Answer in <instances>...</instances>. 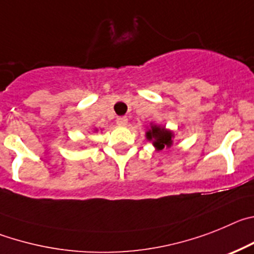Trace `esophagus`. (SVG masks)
Here are the masks:
<instances>
[{"label":"esophagus","instance_id":"34e87169","mask_svg":"<svg viewBox=\"0 0 254 254\" xmlns=\"http://www.w3.org/2000/svg\"><path fill=\"white\" fill-rule=\"evenodd\" d=\"M116 124L124 127V125L127 124V116H119V118L116 119Z\"/></svg>","mask_w":254,"mask_h":254}]
</instances>
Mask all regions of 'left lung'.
<instances>
[{
    "mask_svg": "<svg viewBox=\"0 0 254 254\" xmlns=\"http://www.w3.org/2000/svg\"><path fill=\"white\" fill-rule=\"evenodd\" d=\"M172 136L173 134L164 127H159L157 125L152 127L149 131H147V138L149 140L154 139L153 145L158 149H163L164 147L170 148L172 145Z\"/></svg>",
    "mask_w": 254,
    "mask_h": 254,
    "instance_id": "1",
    "label": "left lung"
}]
</instances>
